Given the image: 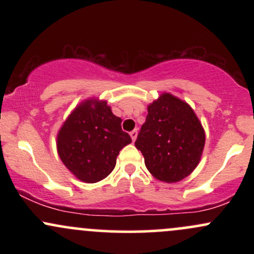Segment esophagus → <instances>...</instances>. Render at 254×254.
<instances>
[{
  "label": "esophagus",
  "mask_w": 254,
  "mask_h": 254,
  "mask_svg": "<svg viewBox=\"0 0 254 254\" xmlns=\"http://www.w3.org/2000/svg\"><path fill=\"white\" fill-rule=\"evenodd\" d=\"M137 132H138V131H137V129L132 130V131H131V132H130V136H131V138H132L133 142H135L136 138H137Z\"/></svg>",
  "instance_id": "34e87169"
}]
</instances>
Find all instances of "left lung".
Wrapping results in <instances>:
<instances>
[{"label":"left lung","instance_id":"left-lung-1","mask_svg":"<svg viewBox=\"0 0 254 254\" xmlns=\"http://www.w3.org/2000/svg\"><path fill=\"white\" fill-rule=\"evenodd\" d=\"M205 132L189 104L164 93L148 106L145 123L135 142L147 170L156 179L177 183L199 164Z\"/></svg>","mask_w":254,"mask_h":254}]
</instances>
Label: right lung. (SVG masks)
Listing matches in <instances>:
<instances>
[{"label":"right lung","instance_id":"1","mask_svg":"<svg viewBox=\"0 0 254 254\" xmlns=\"http://www.w3.org/2000/svg\"><path fill=\"white\" fill-rule=\"evenodd\" d=\"M121 124L105 100L88 99L75 107L57 135L58 155L65 167L81 182L105 179L119 151L131 143Z\"/></svg>","mask_w":254,"mask_h":254}]
</instances>
